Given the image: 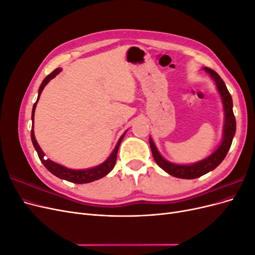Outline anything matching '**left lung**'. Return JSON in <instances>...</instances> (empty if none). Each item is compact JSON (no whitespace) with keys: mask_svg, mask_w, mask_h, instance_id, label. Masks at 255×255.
I'll return each instance as SVG.
<instances>
[{"mask_svg":"<svg viewBox=\"0 0 255 255\" xmlns=\"http://www.w3.org/2000/svg\"><path fill=\"white\" fill-rule=\"evenodd\" d=\"M203 70L210 74L212 80L214 81L216 88H217L220 95L223 112H225V123H223L222 139L220 144L216 148V150L211 154V155H208L207 157L192 164L181 165L171 163V161L164 158V156L161 155L159 151L157 150L152 138H149L151 151L156 164L168 174L179 177V179H197V177L202 176L203 174H206L207 172L214 170L216 167H218L221 164V161L227 156V153L231 148V144H232L233 138L236 132V120L233 113L232 97H231L225 82L222 81L218 73H216L212 69L204 67Z\"/></svg>","mask_w":255,"mask_h":255,"instance_id":"left-lung-1","label":"left lung"}]
</instances>
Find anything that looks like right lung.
I'll return each instance as SVG.
<instances>
[{"label":"right lung","mask_w":255,"mask_h":255,"mask_svg":"<svg viewBox=\"0 0 255 255\" xmlns=\"http://www.w3.org/2000/svg\"><path fill=\"white\" fill-rule=\"evenodd\" d=\"M61 72V69L57 68L54 70L52 73H50L47 78H45L41 85L39 87V90H38V98H37V101L35 102L34 106H33V111H32V130H30V138H32V142L35 150L38 153V156H39L41 163L44 165V167L48 169V170L54 174L55 176L59 177L61 180H66L68 182H71V183H75V184H85V183H90V182H94L97 180L102 179L105 175L109 174L115 167L116 164V160H117V153L119 150V146L120 143L123 139V137H125L127 130L125 133L121 135V137L119 138V140L116 144L115 149L113 150V152L111 153V155L107 157L102 164H100L96 167H91V168H87V169H70V168H67L63 165H59L55 161H53L51 159H47L44 158V153L41 150V148L38 144L37 140H36V137H35V133H34V116H35V110H36V105L38 103V100L40 98L41 92L43 90V88L47 86V84L52 80L55 78L57 74H59Z\"/></svg>","instance_id":"1"}]
</instances>
